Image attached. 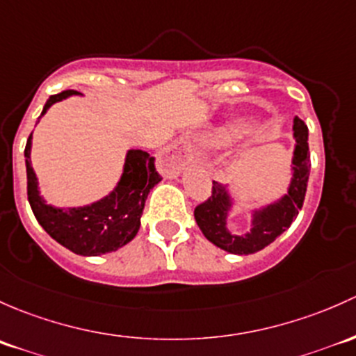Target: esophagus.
I'll list each match as a JSON object with an SVG mask.
<instances>
[{
  "label": "esophagus",
  "instance_id": "1",
  "mask_svg": "<svg viewBox=\"0 0 356 356\" xmlns=\"http://www.w3.org/2000/svg\"><path fill=\"white\" fill-rule=\"evenodd\" d=\"M190 163H192V157L186 152V147L183 142H175V144L168 145L159 157V166L170 175L179 173Z\"/></svg>",
  "mask_w": 356,
  "mask_h": 356
}]
</instances>
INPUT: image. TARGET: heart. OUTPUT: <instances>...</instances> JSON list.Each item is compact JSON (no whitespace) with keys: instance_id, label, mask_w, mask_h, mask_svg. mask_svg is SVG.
<instances>
[{"instance_id":"b5f03b06","label":"heart","mask_w":356,"mask_h":356,"mask_svg":"<svg viewBox=\"0 0 356 356\" xmlns=\"http://www.w3.org/2000/svg\"><path fill=\"white\" fill-rule=\"evenodd\" d=\"M229 142V134H218L216 137L211 138V145L214 147H221V145H226Z\"/></svg>"}]
</instances>
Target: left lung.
I'll list each match as a JSON object with an SVG mask.
<instances>
[{"label": "left lung", "instance_id": "1", "mask_svg": "<svg viewBox=\"0 0 356 356\" xmlns=\"http://www.w3.org/2000/svg\"><path fill=\"white\" fill-rule=\"evenodd\" d=\"M293 138L295 145L289 163L291 178L286 193L267 204L247 209L250 216L248 232L238 234L229 229L228 222L238 209V200L228 185L212 183V197L193 212L200 232L212 245L233 255H250L273 243L291 226L305 200L310 173L309 128L298 116L293 118Z\"/></svg>", "mask_w": 356, "mask_h": 356}]
</instances>
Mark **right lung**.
Listing matches in <instances>:
<instances>
[{
  "instance_id": "add662e5",
  "label": "right lung",
  "mask_w": 356,
  "mask_h": 356,
  "mask_svg": "<svg viewBox=\"0 0 356 356\" xmlns=\"http://www.w3.org/2000/svg\"><path fill=\"white\" fill-rule=\"evenodd\" d=\"M83 97L76 90H65L47 99L41 116L56 102L70 97ZM32 134L25 145L27 168V195L32 212L44 232L53 240L83 257L109 254L130 243L140 228V218L149 192L161 181L154 170V157L140 149H130L124 154L120 179L108 195L90 204L58 207L47 204L41 195L39 179L31 163Z\"/></svg>"
}]
</instances>
